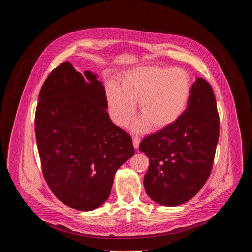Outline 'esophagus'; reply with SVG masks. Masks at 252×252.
<instances>
[{
	"instance_id": "34e87169",
	"label": "esophagus",
	"mask_w": 252,
	"mask_h": 252,
	"mask_svg": "<svg viewBox=\"0 0 252 252\" xmlns=\"http://www.w3.org/2000/svg\"><path fill=\"white\" fill-rule=\"evenodd\" d=\"M139 142H140V138L138 136H132V145L134 149H137L139 147Z\"/></svg>"
}]
</instances>
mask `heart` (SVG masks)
Here are the masks:
<instances>
[{"label":"heart","mask_w":252,"mask_h":252,"mask_svg":"<svg viewBox=\"0 0 252 252\" xmlns=\"http://www.w3.org/2000/svg\"><path fill=\"white\" fill-rule=\"evenodd\" d=\"M107 107L114 123L126 126L135 112L138 100L141 118L134 124L135 130L151 126L165 128L186 112L191 94V79L182 67L145 65L128 70L120 86L110 82L105 87Z\"/></svg>","instance_id":"heart-1"}]
</instances>
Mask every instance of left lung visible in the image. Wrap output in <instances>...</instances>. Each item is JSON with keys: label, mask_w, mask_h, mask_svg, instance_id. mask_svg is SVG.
Wrapping results in <instances>:
<instances>
[{"label": "left lung", "mask_w": 252, "mask_h": 252, "mask_svg": "<svg viewBox=\"0 0 252 252\" xmlns=\"http://www.w3.org/2000/svg\"><path fill=\"white\" fill-rule=\"evenodd\" d=\"M219 136L220 116L213 91L205 80L197 78L183 116L139 143V151L150 159L143 178L148 195L165 206L191 199L211 172Z\"/></svg>", "instance_id": "left-lung-1"}]
</instances>
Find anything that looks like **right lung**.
Listing matches in <instances>:
<instances>
[{
	"label": "right lung",
	"mask_w": 252,
	"mask_h": 252,
	"mask_svg": "<svg viewBox=\"0 0 252 252\" xmlns=\"http://www.w3.org/2000/svg\"><path fill=\"white\" fill-rule=\"evenodd\" d=\"M96 78L62 63L41 89L34 118L49 188L63 203L83 211L107 199L117 170L134 155L130 135L106 112L104 87Z\"/></svg>",
	"instance_id": "right-lung-1"
}]
</instances>
